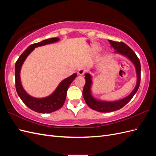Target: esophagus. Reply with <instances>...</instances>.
<instances>
[{
  "instance_id": "34e87169",
  "label": "esophagus",
  "mask_w": 156,
  "mask_h": 156,
  "mask_svg": "<svg viewBox=\"0 0 156 156\" xmlns=\"http://www.w3.org/2000/svg\"><path fill=\"white\" fill-rule=\"evenodd\" d=\"M86 72H87V70H86L85 69H84V68H81V69H79L78 73H79V75H84V73H86Z\"/></svg>"
}]
</instances>
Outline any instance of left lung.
Returning <instances> with one entry per match:
<instances>
[{
	"mask_svg": "<svg viewBox=\"0 0 156 156\" xmlns=\"http://www.w3.org/2000/svg\"><path fill=\"white\" fill-rule=\"evenodd\" d=\"M109 43L113 48L115 49V53H120L128 58L133 64L135 65L136 69L137 81L136 84L133 91L128 96L120 100L115 101H103L98 100L94 98L91 94V85H92V77L90 74L86 73L85 76L86 83L84 84L83 91V96L85 100V102L88 107L92 109L100 112H108L120 109L125 106L134 96L137 92L140 83V63L139 58L134 51L132 50L128 45H127L124 42H118L112 40H108Z\"/></svg>",
	"mask_w": 156,
	"mask_h": 156,
	"instance_id": "obj_1",
	"label": "left lung"
}]
</instances>
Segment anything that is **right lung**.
<instances>
[{"label":"right lung","instance_id":"obj_1","mask_svg":"<svg viewBox=\"0 0 156 156\" xmlns=\"http://www.w3.org/2000/svg\"><path fill=\"white\" fill-rule=\"evenodd\" d=\"M58 40L59 38L58 37H52V38L47 39L38 43L30 45L20 55L15 65L16 88L18 96L28 107L37 112L50 113L57 111L62 107L66 98L68 88L75 78L77 77V73H74L61 81L54 92L50 96L44 98H36L29 95L23 89L20 79L21 68L28 55L34 49V48L46 44L54 43Z\"/></svg>","mask_w":156,"mask_h":156}]
</instances>
